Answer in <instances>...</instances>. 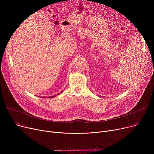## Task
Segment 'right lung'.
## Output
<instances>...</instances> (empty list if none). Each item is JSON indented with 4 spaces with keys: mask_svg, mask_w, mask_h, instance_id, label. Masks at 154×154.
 I'll return each instance as SVG.
<instances>
[{
    "mask_svg": "<svg viewBox=\"0 0 154 154\" xmlns=\"http://www.w3.org/2000/svg\"><path fill=\"white\" fill-rule=\"evenodd\" d=\"M62 92H60L62 93ZM60 93H59L58 94H57V95H59V94H60ZM55 96H56V95H53V96H51V97H48V98H54V97H55ZM44 97V98H45L46 97Z\"/></svg>",
    "mask_w": 154,
    "mask_h": 154,
    "instance_id": "add662e5",
    "label": "right lung"
}]
</instances>
